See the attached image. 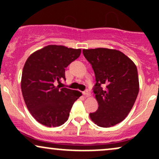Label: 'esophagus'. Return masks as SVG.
Instances as JSON below:
<instances>
[{"label": "esophagus", "instance_id": "1", "mask_svg": "<svg viewBox=\"0 0 159 159\" xmlns=\"http://www.w3.org/2000/svg\"><path fill=\"white\" fill-rule=\"evenodd\" d=\"M83 94H84V96H86V97H88V96H90V95H91L90 91L89 90H86L85 91H84Z\"/></svg>", "mask_w": 159, "mask_h": 159}]
</instances>
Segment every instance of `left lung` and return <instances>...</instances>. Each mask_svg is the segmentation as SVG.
<instances>
[{"mask_svg": "<svg viewBox=\"0 0 159 159\" xmlns=\"http://www.w3.org/2000/svg\"><path fill=\"white\" fill-rule=\"evenodd\" d=\"M92 66L96 84L93 92L98 110L90 117L100 127L108 128L125 119L139 92L138 69L130 58L115 49H83Z\"/></svg>", "mask_w": 159, "mask_h": 159, "instance_id": "obj_1", "label": "left lung"}]
</instances>
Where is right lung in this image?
<instances>
[{"label": "right lung", "instance_id": "right-lung-1", "mask_svg": "<svg viewBox=\"0 0 159 159\" xmlns=\"http://www.w3.org/2000/svg\"><path fill=\"white\" fill-rule=\"evenodd\" d=\"M81 49L50 45L33 53L24 66L21 88L31 115L42 125L57 127L68 120L79 91L61 88L65 69L81 54Z\"/></svg>", "mask_w": 159, "mask_h": 159}]
</instances>
